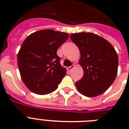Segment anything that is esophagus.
<instances>
[{
    "label": "esophagus",
    "instance_id": "1",
    "mask_svg": "<svg viewBox=\"0 0 129 129\" xmlns=\"http://www.w3.org/2000/svg\"><path fill=\"white\" fill-rule=\"evenodd\" d=\"M74 68V65L73 64V65H72L70 67H68V68H67V70H68V72H71V71L72 70V69Z\"/></svg>",
    "mask_w": 129,
    "mask_h": 129
}]
</instances>
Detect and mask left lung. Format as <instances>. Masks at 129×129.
<instances>
[{"label": "left lung", "mask_w": 129, "mask_h": 129, "mask_svg": "<svg viewBox=\"0 0 129 129\" xmlns=\"http://www.w3.org/2000/svg\"><path fill=\"white\" fill-rule=\"evenodd\" d=\"M72 41L80 49V64L84 76L76 82L77 89L88 97L102 94L116 78L118 55L112 45L104 38L92 33H73Z\"/></svg>", "instance_id": "1"}]
</instances>
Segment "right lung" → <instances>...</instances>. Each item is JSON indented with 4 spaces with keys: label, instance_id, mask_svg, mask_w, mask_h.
Segmentation results:
<instances>
[{
    "label": "right lung",
    "instance_id": "add662e5",
    "mask_svg": "<svg viewBox=\"0 0 129 129\" xmlns=\"http://www.w3.org/2000/svg\"><path fill=\"white\" fill-rule=\"evenodd\" d=\"M68 33L45 29L23 41L17 55L21 78L31 92L47 94L56 90L66 74L60 64L57 49L68 39Z\"/></svg>",
    "mask_w": 129,
    "mask_h": 129
}]
</instances>
